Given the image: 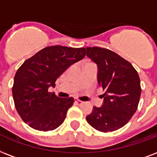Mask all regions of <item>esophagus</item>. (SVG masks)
Segmentation results:
<instances>
[{"label": "esophagus", "mask_w": 157, "mask_h": 157, "mask_svg": "<svg viewBox=\"0 0 157 157\" xmlns=\"http://www.w3.org/2000/svg\"><path fill=\"white\" fill-rule=\"evenodd\" d=\"M75 102L76 103V104H77V105H82V104H83V102H82V101H81V100H77V99H76V100H75Z\"/></svg>", "instance_id": "34e87169"}]
</instances>
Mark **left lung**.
Masks as SVG:
<instances>
[{
    "instance_id": "8db88e82",
    "label": "left lung",
    "mask_w": 157,
    "mask_h": 157,
    "mask_svg": "<svg viewBox=\"0 0 157 157\" xmlns=\"http://www.w3.org/2000/svg\"><path fill=\"white\" fill-rule=\"evenodd\" d=\"M86 54L97 65V81L105 93L102 105L93 107L86 121L98 131L124 127L137 111L141 96L140 78L131 63L110 50L86 48Z\"/></svg>"
}]
</instances>
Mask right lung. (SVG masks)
Listing matches in <instances>:
<instances>
[{
	"label": "right lung",
	"mask_w": 157,
	"mask_h": 157,
	"mask_svg": "<svg viewBox=\"0 0 157 157\" xmlns=\"http://www.w3.org/2000/svg\"><path fill=\"white\" fill-rule=\"evenodd\" d=\"M86 56L85 48L47 47L26 60L15 73L13 99L23 121L39 131H52L63 124L74 99L48 92L68 67Z\"/></svg>",
	"instance_id": "obj_1"
}]
</instances>
